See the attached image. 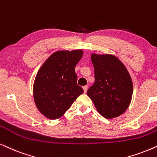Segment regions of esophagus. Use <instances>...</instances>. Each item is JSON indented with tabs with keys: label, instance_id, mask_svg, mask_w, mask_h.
Instances as JSON below:
<instances>
[{
	"label": "esophagus",
	"instance_id": "34e87169",
	"mask_svg": "<svg viewBox=\"0 0 157 157\" xmlns=\"http://www.w3.org/2000/svg\"><path fill=\"white\" fill-rule=\"evenodd\" d=\"M82 88H83V90H84V93H85L87 92V88H88V87H87V85H85V86H83L82 87Z\"/></svg>",
	"mask_w": 157,
	"mask_h": 157
}]
</instances>
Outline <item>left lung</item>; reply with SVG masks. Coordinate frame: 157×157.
<instances>
[{"label": "left lung", "instance_id": "left-lung-1", "mask_svg": "<svg viewBox=\"0 0 157 157\" xmlns=\"http://www.w3.org/2000/svg\"><path fill=\"white\" fill-rule=\"evenodd\" d=\"M91 61L95 82L87 90V95L102 116L116 118L131 103L133 82L130 75L124 64L112 54H93Z\"/></svg>", "mask_w": 157, "mask_h": 157}]
</instances>
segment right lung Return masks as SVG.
<instances>
[{
	"mask_svg": "<svg viewBox=\"0 0 157 157\" xmlns=\"http://www.w3.org/2000/svg\"><path fill=\"white\" fill-rule=\"evenodd\" d=\"M82 54L81 49L56 52L39 70L33 83V98L39 112L47 118H59L84 93L77 84L75 70Z\"/></svg>",
	"mask_w": 157,
	"mask_h": 157,
	"instance_id": "add662e5",
	"label": "right lung"
}]
</instances>
